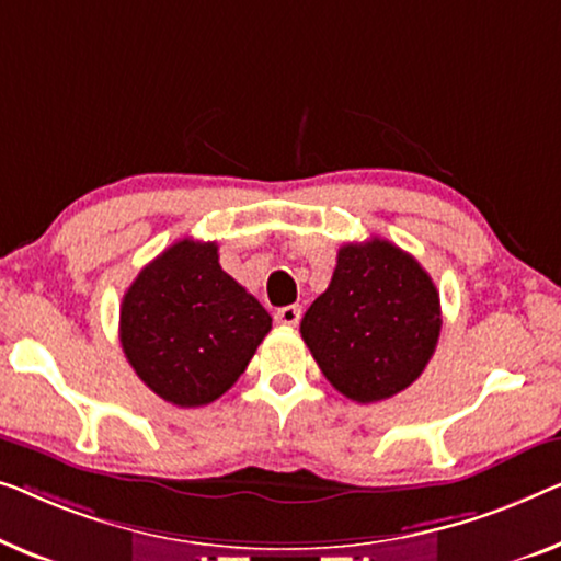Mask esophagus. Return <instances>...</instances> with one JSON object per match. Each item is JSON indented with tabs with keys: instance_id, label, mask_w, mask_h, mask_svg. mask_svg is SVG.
Returning <instances> with one entry per match:
<instances>
[{
	"instance_id": "34e87169",
	"label": "esophagus",
	"mask_w": 561,
	"mask_h": 561,
	"mask_svg": "<svg viewBox=\"0 0 561 561\" xmlns=\"http://www.w3.org/2000/svg\"><path fill=\"white\" fill-rule=\"evenodd\" d=\"M299 318H302V310H299V305H287V307H279L277 312H274V320L279 322L284 328H295Z\"/></svg>"
}]
</instances>
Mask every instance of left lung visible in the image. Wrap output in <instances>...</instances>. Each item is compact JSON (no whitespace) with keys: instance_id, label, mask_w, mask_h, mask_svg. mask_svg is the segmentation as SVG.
Returning a JSON list of instances; mask_svg holds the SVG:
<instances>
[{"instance_id":"1","label":"left lung","mask_w":561,"mask_h":561,"mask_svg":"<svg viewBox=\"0 0 561 561\" xmlns=\"http://www.w3.org/2000/svg\"><path fill=\"white\" fill-rule=\"evenodd\" d=\"M439 328V291L422 264L391 241L368 239L337 251L333 279L299 333L328 381L370 404L422 376Z\"/></svg>"}]
</instances>
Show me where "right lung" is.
I'll list each match as a JSON object with an SVG mask.
<instances>
[{
	"instance_id": "obj_1",
	"label": "right lung",
	"mask_w": 561,
	"mask_h": 561,
	"mask_svg": "<svg viewBox=\"0 0 561 561\" xmlns=\"http://www.w3.org/2000/svg\"><path fill=\"white\" fill-rule=\"evenodd\" d=\"M270 330V312L220 270L213 241L172 243L122 299L124 356L157 397L175 407L224 397Z\"/></svg>"
}]
</instances>
